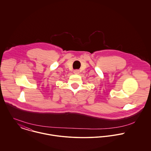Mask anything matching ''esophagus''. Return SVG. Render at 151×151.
<instances>
[{"instance_id": "34e87169", "label": "esophagus", "mask_w": 151, "mask_h": 151, "mask_svg": "<svg viewBox=\"0 0 151 151\" xmlns=\"http://www.w3.org/2000/svg\"><path fill=\"white\" fill-rule=\"evenodd\" d=\"M73 72H74V73H76V74H79V70H75Z\"/></svg>"}]
</instances>
